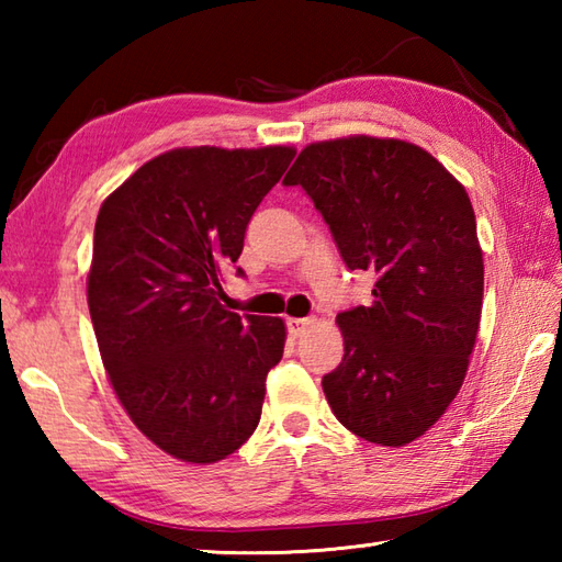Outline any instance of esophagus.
<instances>
[{"instance_id": "obj_1", "label": "esophagus", "mask_w": 562, "mask_h": 562, "mask_svg": "<svg viewBox=\"0 0 562 562\" xmlns=\"http://www.w3.org/2000/svg\"><path fill=\"white\" fill-rule=\"evenodd\" d=\"M312 326H314V318H288L290 336H294V338H302Z\"/></svg>"}]
</instances>
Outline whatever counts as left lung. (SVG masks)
I'll return each instance as SVG.
<instances>
[{"mask_svg": "<svg viewBox=\"0 0 562 562\" xmlns=\"http://www.w3.org/2000/svg\"><path fill=\"white\" fill-rule=\"evenodd\" d=\"M282 183L312 198L345 266L376 272L374 302L338 314L345 355L321 381L330 411L367 441L408 445L457 398L479 336L469 193L423 147L367 135L308 145Z\"/></svg>", "mask_w": 562, "mask_h": 562, "instance_id": "left-lung-1", "label": "left lung"}]
</instances>
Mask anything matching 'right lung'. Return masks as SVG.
I'll use <instances>...</instances> for the list:
<instances>
[{
    "label": "right lung",
    "instance_id": "right-lung-1",
    "mask_svg": "<svg viewBox=\"0 0 562 562\" xmlns=\"http://www.w3.org/2000/svg\"><path fill=\"white\" fill-rule=\"evenodd\" d=\"M292 159V147L171 149L99 210L87 296L101 360L130 420L181 461L226 459L258 427L284 324L226 312L220 280Z\"/></svg>",
    "mask_w": 562,
    "mask_h": 562
}]
</instances>
